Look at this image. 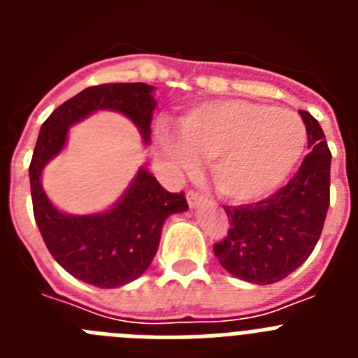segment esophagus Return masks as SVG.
Instances as JSON below:
<instances>
[{
	"label": "esophagus",
	"instance_id": "1",
	"mask_svg": "<svg viewBox=\"0 0 358 358\" xmlns=\"http://www.w3.org/2000/svg\"><path fill=\"white\" fill-rule=\"evenodd\" d=\"M186 201H188L189 208H197L202 201H204V195L195 192V189H189L188 194H186Z\"/></svg>",
	"mask_w": 358,
	"mask_h": 358
}]
</instances>
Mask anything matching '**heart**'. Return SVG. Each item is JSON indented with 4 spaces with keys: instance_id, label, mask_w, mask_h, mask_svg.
<instances>
[{
    "instance_id": "heart-1",
    "label": "heart",
    "mask_w": 358,
    "mask_h": 358,
    "mask_svg": "<svg viewBox=\"0 0 358 358\" xmlns=\"http://www.w3.org/2000/svg\"><path fill=\"white\" fill-rule=\"evenodd\" d=\"M179 138L161 136L163 154L179 170L211 161V179L231 202H251L285 181L303 156L305 123L296 113L245 100L206 102L179 122Z\"/></svg>"
}]
</instances>
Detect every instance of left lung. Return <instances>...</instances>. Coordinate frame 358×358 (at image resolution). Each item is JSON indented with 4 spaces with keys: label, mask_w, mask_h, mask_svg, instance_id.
I'll list each match as a JSON object with an SVG mask.
<instances>
[{
    "label": "left lung",
    "mask_w": 358,
    "mask_h": 358,
    "mask_svg": "<svg viewBox=\"0 0 358 358\" xmlns=\"http://www.w3.org/2000/svg\"><path fill=\"white\" fill-rule=\"evenodd\" d=\"M299 115L310 150L299 170L271 197L224 206L229 229L213 245L227 273L256 285L283 280L312 255L330 206V148L317 120Z\"/></svg>",
    "instance_id": "obj_1"
}]
</instances>
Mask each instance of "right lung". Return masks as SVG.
I'll return each instance as SVG.
<instances>
[{"label":"right lung","mask_w":358,"mask_h":358,"mask_svg":"<svg viewBox=\"0 0 358 358\" xmlns=\"http://www.w3.org/2000/svg\"><path fill=\"white\" fill-rule=\"evenodd\" d=\"M154 87L143 82L100 84L80 91L57 107L41 127L30 163L34 217L55 262L77 280L115 289L148 268L159 248L164 220L188 210L185 194H170L145 169L116 206L106 213L66 215L53 206L41 186V173L66 145L68 129L94 110H118L134 122L145 143L150 140Z\"/></svg>","instance_id":"right-lung-1"}]
</instances>
